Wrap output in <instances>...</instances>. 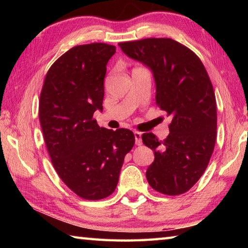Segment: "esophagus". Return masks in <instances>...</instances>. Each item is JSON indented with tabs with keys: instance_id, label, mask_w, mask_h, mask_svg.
<instances>
[{
	"instance_id": "esophagus-1",
	"label": "esophagus",
	"mask_w": 248,
	"mask_h": 248,
	"mask_svg": "<svg viewBox=\"0 0 248 248\" xmlns=\"http://www.w3.org/2000/svg\"><path fill=\"white\" fill-rule=\"evenodd\" d=\"M134 138H136V144L137 145H141L142 144V139H141V136L142 133L139 131H134Z\"/></svg>"
}]
</instances>
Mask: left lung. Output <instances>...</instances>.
<instances>
[{
	"label": "left lung",
	"mask_w": 248,
	"mask_h": 248,
	"mask_svg": "<svg viewBox=\"0 0 248 248\" xmlns=\"http://www.w3.org/2000/svg\"><path fill=\"white\" fill-rule=\"evenodd\" d=\"M128 57L148 65L156 84V105L170 118V134L142 141L154 151L146 179L161 194L177 196L198 182L209 164L217 138V102L212 83L197 54L170 38L119 43Z\"/></svg>",
	"instance_id": "8db88e82"
}]
</instances>
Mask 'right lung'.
I'll return each instance as SVG.
<instances>
[{
    "instance_id": "1",
    "label": "right lung",
    "mask_w": 248,
    "mask_h": 248,
    "mask_svg": "<svg viewBox=\"0 0 248 248\" xmlns=\"http://www.w3.org/2000/svg\"><path fill=\"white\" fill-rule=\"evenodd\" d=\"M115 52V46L103 43L75 46L50 66L40 92L39 121L52 165L86 200L115 191L136 141L130 130L100 128L93 118L103 109L106 65Z\"/></svg>"
}]
</instances>
